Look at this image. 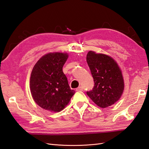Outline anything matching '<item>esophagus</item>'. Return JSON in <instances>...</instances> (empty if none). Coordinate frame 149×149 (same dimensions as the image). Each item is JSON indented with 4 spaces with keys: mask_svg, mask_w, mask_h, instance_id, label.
Wrapping results in <instances>:
<instances>
[{
    "mask_svg": "<svg viewBox=\"0 0 149 149\" xmlns=\"http://www.w3.org/2000/svg\"><path fill=\"white\" fill-rule=\"evenodd\" d=\"M83 87L79 86L78 88H76V91H83Z\"/></svg>",
    "mask_w": 149,
    "mask_h": 149,
    "instance_id": "esophagus-1",
    "label": "esophagus"
}]
</instances>
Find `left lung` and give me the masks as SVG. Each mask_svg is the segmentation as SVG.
I'll list each match as a JSON object with an SVG mask.
<instances>
[{
    "label": "left lung",
    "instance_id": "obj_1",
    "mask_svg": "<svg viewBox=\"0 0 149 149\" xmlns=\"http://www.w3.org/2000/svg\"><path fill=\"white\" fill-rule=\"evenodd\" d=\"M86 61L94 79V86L88 96L98 106L109 107L119 100L124 88V79L118 65L104 54L89 51Z\"/></svg>",
    "mask_w": 149,
    "mask_h": 149
}]
</instances>
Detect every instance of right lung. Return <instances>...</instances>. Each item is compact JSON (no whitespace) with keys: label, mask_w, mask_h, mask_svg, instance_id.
I'll return each mask as SVG.
<instances>
[{"label":"right lung","mask_w":149,"mask_h":149,"mask_svg":"<svg viewBox=\"0 0 149 149\" xmlns=\"http://www.w3.org/2000/svg\"><path fill=\"white\" fill-rule=\"evenodd\" d=\"M68 57L67 53L47 54L37 62L31 71V96L35 102L44 109L61 111L74 94L62 69Z\"/></svg>","instance_id":"obj_1"}]
</instances>
